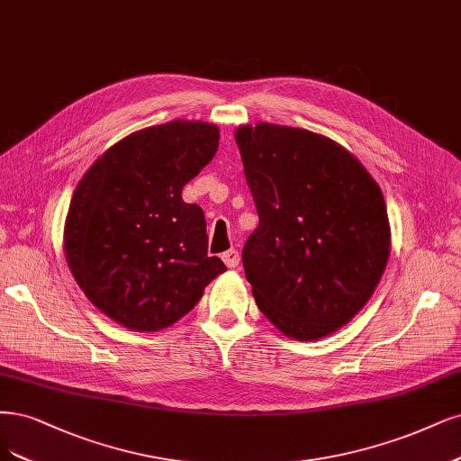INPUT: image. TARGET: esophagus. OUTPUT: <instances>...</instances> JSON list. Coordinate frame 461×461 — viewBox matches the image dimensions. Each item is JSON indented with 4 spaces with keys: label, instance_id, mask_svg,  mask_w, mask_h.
Returning a JSON list of instances; mask_svg holds the SVG:
<instances>
[{
    "label": "esophagus",
    "instance_id": "obj_1",
    "mask_svg": "<svg viewBox=\"0 0 461 461\" xmlns=\"http://www.w3.org/2000/svg\"><path fill=\"white\" fill-rule=\"evenodd\" d=\"M223 261L229 268H234V267H238V263H240V253H238L236 249H229L223 253Z\"/></svg>",
    "mask_w": 461,
    "mask_h": 461
}]
</instances>
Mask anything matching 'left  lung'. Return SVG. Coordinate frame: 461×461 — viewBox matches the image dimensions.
<instances>
[{
    "label": "left lung",
    "instance_id": "obj_1",
    "mask_svg": "<svg viewBox=\"0 0 461 461\" xmlns=\"http://www.w3.org/2000/svg\"><path fill=\"white\" fill-rule=\"evenodd\" d=\"M234 139L259 215L242 249L256 303L284 336L326 338L384 276L391 227L382 188L321 133L259 122Z\"/></svg>",
    "mask_w": 461,
    "mask_h": 461
}]
</instances>
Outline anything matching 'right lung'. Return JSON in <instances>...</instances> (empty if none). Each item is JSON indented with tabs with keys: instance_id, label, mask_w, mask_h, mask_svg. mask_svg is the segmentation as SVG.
<instances>
[{
	"instance_id": "right-lung-1",
	"label": "right lung",
	"mask_w": 461,
	"mask_h": 461,
	"mask_svg": "<svg viewBox=\"0 0 461 461\" xmlns=\"http://www.w3.org/2000/svg\"><path fill=\"white\" fill-rule=\"evenodd\" d=\"M217 147V125L173 120L123 137L77 183L67 263L91 303L123 328L176 324L227 271L208 258L202 208L181 196Z\"/></svg>"
}]
</instances>
